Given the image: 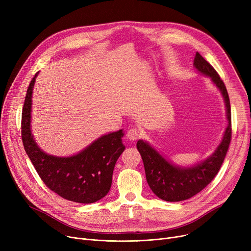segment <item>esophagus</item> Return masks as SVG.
<instances>
[{
	"label": "esophagus",
	"mask_w": 251,
	"mask_h": 251,
	"mask_svg": "<svg viewBox=\"0 0 251 251\" xmlns=\"http://www.w3.org/2000/svg\"><path fill=\"white\" fill-rule=\"evenodd\" d=\"M139 137H140V133H139V131H138L136 128H132V129L128 130V132H127V138H128L130 141H135V140H137Z\"/></svg>",
	"instance_id": "obj_1"
}]
</instances>
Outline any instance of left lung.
<instances>
[{"mask_svg":"<svg viewBox=\"0 0 251 251\" xmlns=\"http://www.w3.org/2000/svg\"><path fill=\"white\" fill-rule=\"evenodd\" d=\"M194 68L201 74L209 77L221 91L226 107L227 127L222 141L216 151L201 163L190 167H180L168 161L148 141L139 139L136 148L142 157L147 181L152 192L166 201H181L201 192L218 174L225 159L231 141V107L228 91L217 71L200 52H196Z\"/></svg>","mask_w":251,"mask_h":251,"instance_id":"1","label":"left lung"}]
</instances>
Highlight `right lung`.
Wrapping results in <instances>:
<instances>
[{"label":"right lung","instance_id":"right-lung-1","mask_svg":"<svg viewBox=\"0 0 251 251\" xmlns=\"http://www.w3.org/2000/svg\"><path fill=\"white\" fill-rule=\"evenodd\" d=\"M34 75L26 91L22 110L21 136L24 150L46 185L63 199L79 202H96L108 194L113 171L125 150L123 130L104 134L80 152L70 156H57L45 152L31 133L32 91Z\"/></svg>","mask_w":251,"mask_h":251}]
</instances>
